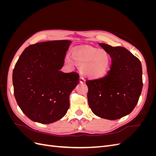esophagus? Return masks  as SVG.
<instances>
[{
    "instance_id": "1",
    "label": "esophagus",
    "mask_w": 156,
    "mask_h": 156,
    "mask_svg": "<svg viewBox=\"0 0 156 156\" xmlns=\"http://www.w3.org/2000/svg\"><path fill=\"white\" fill-rule=\"evenodd\" d=\"M84 81H85V80H84L82 77H80V79H79V82H80V83H84Z\"/></svg>"
}]
</instances>
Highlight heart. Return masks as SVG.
<instances>
[{"label":"heart","mask_w":156,"mask_h":156,"mask_svg":"<svg viewBox=\"0 0 156 156\" xmlns=\"http://www.w3.org/2000/svg\"><path fill=\"white\" fill-rule=\"evenodd\" d=\"M66 62L72 66L74 63L86 77L98 79L105 75L111 66V57L104 49L83 47L74 49L72 59L66 57Z\"/></svg>","instance_id":"obj_1"}]
</instances>
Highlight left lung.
<instances>
[{"instance_id": "8db88e82", "label": "left lung", "mask_w": 156, "mask_h": 156, "mask_svg": "<svg viewBox=\"0 0 156 156\" xmlns=\"http://www.w3.org/2000/svg\"><path fill=\"white\" fill-rule=\"evenodd\" d=\"M112 58L104 77L87 81L90 108L94 115L107 120L121 119L134 109L143 88L140 60L123 47L99 44Z\"/></svg>"}]
</instances>
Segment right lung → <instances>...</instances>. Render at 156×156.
I'll return each instance as SVG.
<instances>
[{"instance_id": "add662e5", "label": "right lung", "mask_w": 156, "mask_h": 156, "mask_svg": "<svg viewBox=\"0 0 156 156\" xmlns=\"http://www.w3.org/2000/svg\"><path fill=\"white\" fill-rule=\"evenodd\" d=\"M70 40L41 42L27 48L13 71L14 96L29 119L51 124L64 117L69 95L79 83L76 72H60Z\"/></svg>"}]
</instances>
